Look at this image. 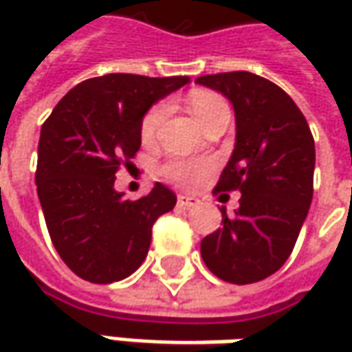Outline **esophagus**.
I'll use <instances>...</instances> for the list:
<instances>
[{"label":"esophagus","mask_w":352,"mask_h":352,"mask_svg":"<svg viewBox=\"0 0 352 352\" xmlns=\"http://www.w3.org/2000/svg\"><path fill=\"white\" fill-rule=\"evenodd\" d=\"M197 204L196 197H190V196H178V206L180 208H194Z\"/></svg>","instance_id":"1"}]
</instances>
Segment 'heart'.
Wrapping results in <instances>:
<instances>
[{
	"mask_svg": "<svg viewBox=\"0 0 352 352\" xmlns=\"http://www.w3.org/2000/svg\"><path fill=\"white\" fill-rule=\"evenodd\" d=\"M188 105H190L192 113L196 116V119L204 127H208L211 121H215V119H223V117L229 119L231 117L229 103L225 102L219 94L210 91V89H194L188 96ZM166 113H168V105L166 103H155L142 116L141 141L144 144H153L156 141L158 129L162 125ZM160 172L172 184L182 186V188H190V186L199 182V178L208 172V164L206 162H192V160L172 158V160L162 164Z\"/></svg>",
	"mask_w": 352,
	"mask_h": 352,
	"instance_id": "heart-1",
	"label": "heart"
}]
</instances>
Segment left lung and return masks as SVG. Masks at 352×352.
Returning <instances> with one entry per match:
<instances>
[{
  "mask_svg": "<svg viewBox=\"0 0 352 352\" xmlns=\"http://www.w3.org/2000/svg\"><path fill=\"white\" fill-rule=\"evenodd\" d=\"M233 103L235 151L215 186L241 192L239 210L204 236L201 258L217 278L252 284L280 270L314 197L316 142L304 113L274 82L252 72L199 76Z\"/></svg>",
  "mask_w": 352,
  "mask_h": 352,
  "instance_id": "1",
  "label": "left lung"
}]
</instances>
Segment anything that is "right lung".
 Instances as JSON below:
<instances>
[{"label": "right lung", "mask_w": 352, "mask_h": 352, "mask_svg": "<svg viewBox=\"0 0 352 352\" xmlns=\"http://www.w3.org/2000/svg\"><path fill=\"white\" fill-rule=\"evenodd\" d=\"M188 82V76L89 78L43 123L36 194L50 241L76 276L111 284L146 258L153 225L176 206V196L156 182L148 196L131 201L116 192V174L141 148L148 107Z\"/></svg>", "instance_id": "obj_1"}]
</instances>
